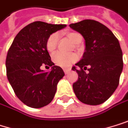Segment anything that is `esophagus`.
<instances>
[{
  "label": "esophagus",
  "instance_id": "esophagus-1",
  "mask_svg": "<svg viewBox=\"0 0 128 128\" xmlns=\"http://www.w3.org/2000/svg\"><path fill=\"white\" fill-rule=\"evenodd\" d=\"M64 73L67 74H68V73H69L70 70H69V69H64Z\"/></svg>",
  "mask_w": 128,
  "mask_h": 128
}]
</instances>
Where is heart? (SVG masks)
Listing matches in <instances>:
<instances>
[{"mask_svg":"<svg viewBox=\"0 0 128 128\" xmlns=\"http://www.w3.org/2000/svg\"><path fill=\"white\" fill-rule=\"evenodd\" d=\"M68 38L75 44H79L83 41L82 36L76 32H70L68 34ZM58 40H59V35L58 33H54L48 38L46 44V48L49 52L53 53L55 51ZM77 59H78V55L76 54H64L63 53H58L53 57L54 62L57 65L61 68L70 67Z\"/></svg>","mask_w":128,"mask_h":128,"instance_id":"heart-1","label":"heart"}]
</instances>
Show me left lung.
Returning <instances> with one entry per match:
<instances>
[{
  "instance_id": "1",
  "label": "left lung",
  "mask_w": 128,
  "mask_h": 128,
  "mask_svg": "<svg viewBox=\"0 0 128 128\" xmlns=\"http://www.w3.org/2000/svg\"><path fill=\"white\" fill-rule=\"evenodd\" d=\"M70 27L85 40L83 58L72 68L78 74V80L73 84L74 92L83 103L100 105L109 98L119 84L123 69L119 42L108 28L96 20H84Z\"/></svg>"
}]
</instances>
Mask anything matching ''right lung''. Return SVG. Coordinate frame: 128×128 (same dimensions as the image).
Here are the masks:
<instances>
[{
  "mask_svg": "<svg viewBox=\"0 0 128 128\" xmlns=\"http://www.w3.org/2000/svg\"><path fill=\"white\" fill-rule=\"evenodd\" d=\"M66 26L32 22L19 32L7 52V79L16 96L27 106L38 108L52 101L64 72L51 60L46 44L52 34ZM42 65L52 69L44 72L40 68Z\"/></svg>",
  "mask_w": 128,
  "mask_h": 128,
  "instance_id": "add662e5",
  "label": "right lung"
}]
</instances>
